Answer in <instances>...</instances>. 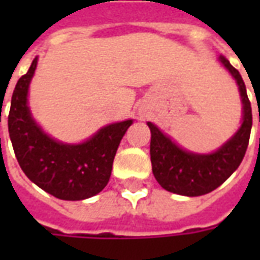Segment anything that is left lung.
Masks as SVG:
<instances>
[{"instance_id": "1", "label": "left lung", "mask_w": 260, "mask_h": 260, "mask_svg": "<svg viewBox=\"0 0 260 260\" xmlns=\"http://www.w3.org/2000/svg\"><path fill=\"white\" fill-rule=\"evenodd\" d=\"M218 62L234 78L242 103L241 126L229 141L212 153H193L182 149L153 122L150 128V160L154 178L166 191L177 195L201 196L214 191L238 169L245 156L252 128L251 102L240 72L223 55Z\"/></svg>"}]
</instances>
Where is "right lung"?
Wrapping results in <instances>:
<instances>
[{
  "label": "right lung",
  "instance_id": "right-lung-1",
  "mask_svg": "<svg viewBox=\"0 0 260 260\" xmlns=\"http://www.w3.org/2000/svg\"><path fill=\"white\" fill-rule=\"evenodd\" d=\"M37 57L15 86L8 115L9 138L26 177L62 201H83L107 185L119 142L134 119L106 125L80 143H64L46 134L27 104Z\"/></svg>",
  "mask_w": 260,
  "mask_h": 260
}]
</instances>
